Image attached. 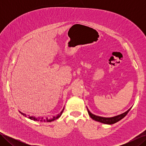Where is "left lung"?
<instances>
[{
	"label": "left lung",
	"mask_w": 146,
	"mask_h": 146,
	"mask_svg": "<svg viewBox=\"0 0 146 146\" xmlns=\"http://www.w3.org/2000/svg\"><path fill=\"white\" fill-rule=\"evenodd\" d=\"M130 109H131V108L128 110L127 111H125V113L119 114V115L111 117H101V116H96V115H95V114L91 113L88 108H87V110H88V114H89V115L90 116V117L92 119H94V120H95L96 121L100 122L101 123H105V124H113V123L119 121L120 120H121L122 118L124 117L127 115V113H129V111H130Z\"/></svg>",
	"instance_id": "obj_1"
}]
</instances>
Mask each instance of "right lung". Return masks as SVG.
<instances>
[{
	"label": "right lung",
	"mask_w": 146,
	"mask_h": 146,
	"mask_svg": "<svg viewBox=\"0 0 146 146\" xmlns=\"http://www.w3.org/2000/svg\"><path fill=\"white\" fill-rule=\"evenodd\" d=\"M64 107L63 108V109L62 110V111H61L60 113H59L58 114H57V115L55 116H53V117H52V118H48V117L44 118L43 117H35V116H29V115H27V114H25V113H23L21 112V111H19V113H21V114H23V116H25V117H28L29 119H31V120H33V121H35L48 122H49L54 121L56 120V119H58V118L61 116V114H62V113H63V111H64Z\"/></svg>",
	"instance_id": "1"
}]
</instances>
